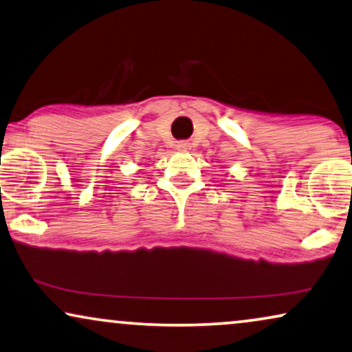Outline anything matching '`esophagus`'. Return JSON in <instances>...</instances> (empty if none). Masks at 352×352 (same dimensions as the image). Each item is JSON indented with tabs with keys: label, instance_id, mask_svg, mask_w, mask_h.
I'll return each instance as SVG.
<instances>
[{
	"label": "esophagus",
	"instance_id": "34e87169",
	"mask_svg": "<svg viewBox=\"0 0 352 352\" xmlns=\"http://www.w3.org/2000/svg\"><path fill=\"white\" fill-rule=\"evenodd\" d=\"M190 148H191V144L188 142H179V143H177V149H179V151H188Z\"/></svg>",
	"mask_w": 352,
	"mask_h": 352
}]
</instances>
